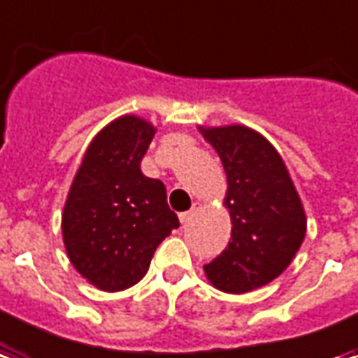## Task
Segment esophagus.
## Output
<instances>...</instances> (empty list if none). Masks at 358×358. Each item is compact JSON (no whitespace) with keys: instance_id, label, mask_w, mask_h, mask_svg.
<instances>
[{"instance_id":"34e87169","label":"esophagus","mask_w":358,"mask_h":358,"mask_svg":"<svg viewBox=\"0 0 358 358\" xmlns=\"http://www.w3.org/2000/svg\"><path fill=\"white\" fill-rule=\"evenodd\" d=\"M201 208H203V204H201V203H193L191 210H187V212H182V214H180V222H182V223H189L191 220H193V215L197 214V212Z\"/></svg>"}]
</instances>
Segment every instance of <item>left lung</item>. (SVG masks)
I'll list each match as a JSON object with an SVG mask.
<instances>
[{
  "mask_svg": "<svg viewBox=\"0 0 358 358\" xmlns=\"http://www.w3.org/2000/svg\"><path fill=\"white\" fill-rule=\"evenodd\" d=\"M227 174L231 240L204 272L225 293H248L282 274L306 234V215L285 163L244 125L201 129Z\"/></svg>",
  "mask_w": 358,
  "mask_h": 358,
  "instance_id": "left-lung-1",
  "label": "left lung"
}]
</instances>
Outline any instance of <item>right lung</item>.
I'll return each mask as SVG.
<instances>
[{
  "label": "right lung",
  "instance_id": "right-lung-1",
  "mask_svg": "<svg viewBox=\"0 0 358 358\" xmlns=\"http://www.w3.org/2000/svg\"><path fill=\"white\" fill-rule=\"evenodd\" d=\"M154 125L122 116L86 150L65 203L62 231L71 263L101 291H124L148 272L178 215L161 180L141 171Z\"/></svg>",
  "mask_w": 358,
  "mask_h": 358
}]
</instances>
